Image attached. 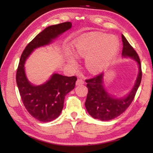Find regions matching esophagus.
<instances>
[{
    "instance_id": "obj_1",
    "label": "esophagus",
    "mask_w": 153,
    "mask_h": 153,
    "mask_svg": "<svg viewBox=\"0 0 153 153\" xmlns=\"http://www.w3.org/2000/svg\"><path fill=\"white\" fill-rule=\"evenodd\" d=\"M84 84V81L83 79H78L76 81V86H79V85H82V84Z\"/></svg>"
}]
</instances>
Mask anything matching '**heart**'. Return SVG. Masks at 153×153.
<instances>
[{
    "mask_svg": "<svg viewBox=\"0 0 153 153\" xmlns=\"http://www.w3.org/2000/svg\"><path fill=\"white\" fill-rule=\"evenodd\" d=\"M119 46L120 43L115 36L105 33L84 36L72 42L74 53L77 56L86 57V66L93 74L99 73L109 65L117 55ZM74 55L70 49H65V59L71 67H76L77 64V57Z\"/></svg>",
    "mask_w": 153,
    "mask_h": 153,
    "instance_id": "heart-1",
    "label": "heart"
}]
</instances>
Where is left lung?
I'll return each instance as SVG.
<instances>
[{"label": "left lung", "mask_w": 153, "mask_h": 153, "mask_svg": "<svg viewBox=\"0 0 153 153\" xmlns=\"http://www.w3.org/2000/svg\"><path fill=\"white\" fill-rule=\"evenodd\" d=\"M121 38L123 42L122 56L131 59L136 62L138 66V76L132 88L123 97H117L107 91L104 86V74L86 80L88 89L85 102L86 110L93 118L101 121L113 120L123 113L132 102L141 82V65L138 54L123 34Z\"/></svg>", "instance_id": "left-lung-1"}]
</instances>
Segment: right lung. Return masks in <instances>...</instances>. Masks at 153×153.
Listing matches in <instances>:
<instances>
[{"mask_svg": "<svg viewBox=\"0 0 153 153\" xmlns=\"http://www.w3.org/2000/svg\"><path fill=\"white\" fill-rule=\"evenodd\" d=\"M71 26V22H65L46 27L28 44L21 56L16 74L21 98L30 115L42 122L51 121L60 115L65 97L74 89L77 77L54 73L42 84L33 85L26 76L25 62L34 49L51 45Z\"/></svg>", "mask_w": 153, "mask_h": 153, "instance_id": "obj_1", "label": "right lung"}]
</instances>
